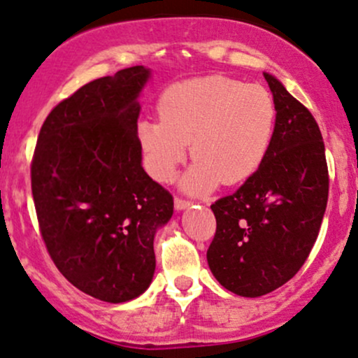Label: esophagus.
<instances>
[{"label": "esophagus", "mask_w": 358, "mask_h": 358, "mask_svg": "<svg viewBox=\"0 0 358 358\" xmlns=\"http://www.w3.org/2000/svg\"><path fill=\"white\" fill-rule=\"evenodd\" d=\"M174 204H176V210L182 211V210H186V208H189L192 203H191V201H187V199H182V198H176V199H174Z\"/></svg>", "instance_id": "34e87169"}]
</instances>
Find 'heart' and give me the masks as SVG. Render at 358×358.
<instances>
[{"label":"heart","mask_w":358,"mask_h":358,"mask_svg":"<svg viewBox=\"0 0 358 358\" xmlns=\"http://www.w3.org/2000/svg\"><path fill=\"white\" fill-rule=\"evenodd\" d=\"M159 113L160 118L138 125L148 171L169 182L191 142L194 162L182 187L192 194L252 178L271 150L277 120L274 98L266 87L224 76L172 84L160 96Z\"/></svg>","instance_id":"heart-1"}]
</instances>
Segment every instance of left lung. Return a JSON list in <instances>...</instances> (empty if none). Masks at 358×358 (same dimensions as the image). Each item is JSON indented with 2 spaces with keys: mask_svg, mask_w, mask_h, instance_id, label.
I'll return each mask as SVG.
<instances>
[{
  "mask_svg": "<svg viewBox=\"0 0 358 358\" xmlns=\"http://www.w3.org/2000/svg\"><path fill=\"white\" fill-rule=\"evenodd\" d=\"M277 120L259 171L211 204L215 238L208 266L228 291L259 298L292 279L318 238L328 201V166L320 127L282 83L264 72Z\"/></svg>",
  "mask_w": 358,
  "mask_h": 358,
  "instance_id": "left-lung-1",
  "label": "left lung"
}]
</instances>
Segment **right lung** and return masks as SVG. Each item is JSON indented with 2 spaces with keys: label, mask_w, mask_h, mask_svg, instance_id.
I'll return each instance as SVG.
<instances>
[{
  "label": "right lung",
  "mask_w": 358,
  "mask_h": 358,
  "mask_svg": "<svg viewBox=\"0 0 358 358\" xmlns=\"http://www.w3.org/2000/svg\"><path fill=\"white\" fill-rule=\"evenodd\" d=\"M150 69L134 66L79 87L40 128L31 194L60 274L96 299L125 303L150 286L154 236L174 199L142 167L138 96Z\"/></svg>",
  "instance_id": "add662e5"
}]
</instances>
